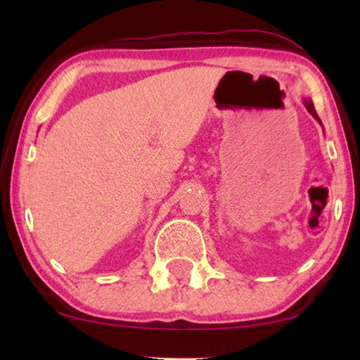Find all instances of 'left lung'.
I'll return each mask as SVG.
<instances>
[{
  "label": "left lung",
  "instance_id": "obj_1",
  "mask_svg": "<svg viewBox=\"0 0 360 360\" xmlns=\"http://www.w3.org/2000/svg\"><path fill=\"white\" fill-rule=\"evenodd\" d=\"M303 103H304V108L308 109V112L313 115V117L319 122V124L322 125V122H321V119H319V115L316 114V109H314V105H313V101L311 100H308V98H303Z\"/></svg>",
  "mask_w": 360,
  "mask_h": 360
}]
</instances>
